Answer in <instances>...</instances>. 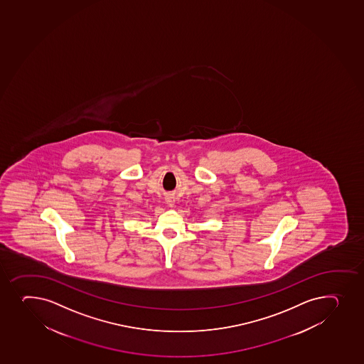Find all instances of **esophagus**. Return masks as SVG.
Wrapping results in <instances>:
<instances>
[{
  "label": "esophagus",
  "instance_id": "esophagus-1",
  "mask_svg": "<svg viewBox=\"0 0 364 364\" xmlns=\"http://www.w3.org/2000/svg\"><path fill=\"white\" fill-rule=\"evenodd\" d=\"M166 203H167V205L168 206L174 205V197H172L171 195L167 196V197H166Z\"/></svg>",
  "mask_w": 364,
  "mask_h": 364
}]
</instances>
